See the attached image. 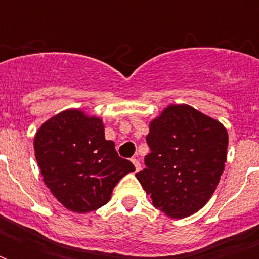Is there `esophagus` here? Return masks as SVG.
I'll list each match as a JSON object with an SVG mask.
<instances>
[{"mask_svg": "<svg viewBox=\"0 0 259 259\" xmlns=\"http://www.w3.org/2000/svg\"><path fill=\"white\" fill-rule=\"evenodd\" d=\"M132 162H133L134 168H136V172H140V170H141V164H140V161H138L137 158L136 157L132 158Z\"/></svg>", "mask_w": 259, "mask_h": 259, "instance_id": "1", "label": "esophagus"}]
</instances>
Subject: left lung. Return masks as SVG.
Instances as JSON below:
<instances>
[{
    "instance_id": "left-lung-1",
    "label": "left lung",
    "mask_w": 259,
    "mask_h": 259,
    "mask_svg": "<svg viewBox=\"0 0 259 259\" xmlns=\"http://www.w3.org/2000/svg\"><path fill=\"white\" fill-rule=\"evenodd\" d=\"M146 142V168L136 176L152 204L175 219L203 208L225 170V126L188 105H169L150 122Z\"/></svg>"
}]
</instances>
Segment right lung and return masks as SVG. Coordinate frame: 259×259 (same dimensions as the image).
Listing matches in <instances>:
<instances>
[{"label": "right lung", "mask_w": 259, "mask_h": 259, "mask_svg": "<svg viewBox=\"0 0 259 259\" xmlns=\"http://www.w3.org/2000/svg\"><path fill=\"white\" fill-rule=\"evenodd\" d=\"M34 156L42 180L67 209L90 212L105 205L114 187L136 168L105 138L101 118L78 109L44 122L34 136Z\"/></svg>", "instance_id": "right-lung-1"}]
</instances>
